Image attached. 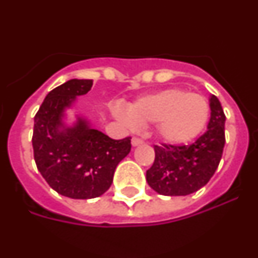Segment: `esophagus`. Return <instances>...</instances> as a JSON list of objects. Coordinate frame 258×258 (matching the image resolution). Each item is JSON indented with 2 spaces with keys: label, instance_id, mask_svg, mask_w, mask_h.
Returning <instances> with one entry per match:
<instances>
[{
  "label": "esophagus",
  "instance_id": "1",
  "mask_svg": "<svg viewBox=\"0 0 258 258\" xmlns=\"http://www.w3.org/2000/svg\"><path fill=\"white\" fill-rule=\"evenodd\" d=\"M142 143H143V141L140 140V138H137V137H134L133 140H132V145L133 146H140V145H142Z\"/></svg>",
  "mask_w": 258,
  "mask_h": 258
}]
</instances>
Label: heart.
Returning a JSON list of instances; mask_svg holds the SVG:
<instances>
[{
  "instance_id": "heart-1",
  "label": "heart",
  "mask_w": 258,
  "mask_h": 258,
  "mask_svg": "<svg viewBox=\"0 0 258 258\" xmlns=\"http://www.w3.org/2000/svg\"><path fill=\"white\" fill-rule=\"evenodd\" d=\"M116 115L131 127L155 122V133L161 141L181 145L192 141L204 131L211 107L203 94L169 88L140 98L127 112L117 111Z\"/></svg>"
}]
</instances>
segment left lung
<instances>
[{"label":"left lung","mask_w":258,"mask_h":258,"mask_svg":"<svg viewBox=\"0 0 258 258\" xmlns=\"http://www.w3.org/2000/svg\"><path fill=\"white\" fill-rule=\"evenodd\" d=\"M208 129L192 145L154 146L155 161L146 172L152 190L165 197H184L206 186L217 169L225 146L222 106L216 95L209 99Z\"/></svg>","instance_id":"obj_1"}]
</instances>
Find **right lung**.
<instances>
[{"label":"right lung","instance_id":"add662e5","mask_svg":"<svg viewBox=\"0 0 258 258\" xmlns=\"http://www.w3.org/2000/svg\"><path fill=\"white\" fill-rule=\"evenodd\" d=\"M93 80L72 79L52 89L35 116L33 155L38 172L52 190L71 199H93L106 192L120 161L131 152V137L112 140L77 117L63 121L66 108L92 89Z\"/></svg>","mask_w":258,"mask_h":258}]
</instances>
